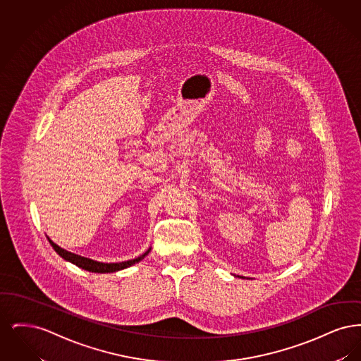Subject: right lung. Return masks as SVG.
Listing matches in <instances>:
<instances>
[{
  "mask_svg": "<svg viewBox=\"0 0 361 361\" xmlns=\"http://www.w3.org/2000/svg\"><path fill=\"white\" fill-rule=\"evenodd\" d=\"M54 250L61 256L62 258H65L66 261H69L71 264L89 271V272H94V274H109V272H116V271H121V269H126L134 264L139 262L140 259H143L145 256L149 255L150 249L143 253L142 256H139L137 258L134 259H128V261H124V262H111V264H104V262H99V261H94V259H90V258L82 257V256H78V255H74V253H70L68 250L59 247L56 243H54L52 240H50Z\"/></svg>",
  "mask_w": 361,
  "mask_h": 361,
  "instance_id": "add662e5",
  "label": "right lung"
}]
</instances>
